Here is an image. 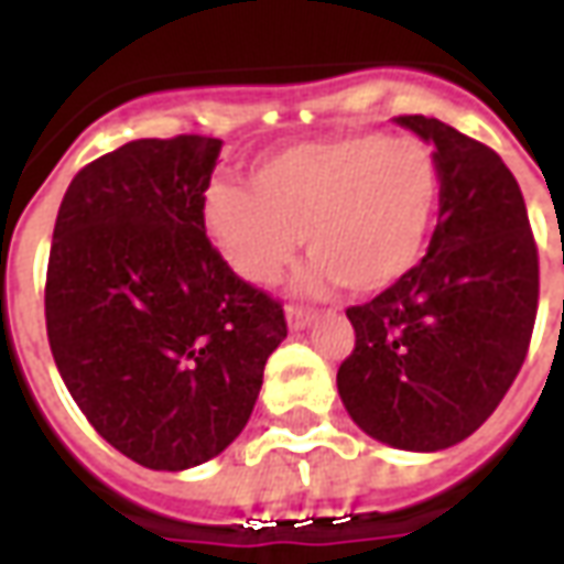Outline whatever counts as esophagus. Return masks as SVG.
<instances>
[{
	"label": "esophagus",
	"mask_w": 564,
	"mask_h": 564,
	"mask_svg": "<svg viewBox=\"0 0 564 564\" xmlns=\"http://www.w3.org/2000/svg\"><path fill=\"white\" fill-rule=\"evenodd\" d=\"M316 319V311H311V307H302V304H290L286 307V323H290V328H307V325L314 323Z\"/></svg>",
	"instance_id": "34e87169"
}]
</instances>
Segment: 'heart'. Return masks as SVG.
I'll list each match as a JSON object with an SVG mask.
<instances>
[{"label":"heart","mask_w":564,"mask_h":564,"mask_svg":"<svg viewBox=\"0 0 564 564\" xmlns=\"http://www.w3.org/2000/svg\"><path fill=\"white\" fill-rule=\"evenodd\" d=\"M248 185L212 182L199 199L203 232L241 281H278L304 236L307 290L373 295L421 260L442 173L431 143L367 131L262 154Z\"/></svg>","instance_id":"1"}]
</instances>
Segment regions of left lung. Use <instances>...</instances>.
Masks as SVG:
<instances>
[{
  "label": "left lung",
  "mask_w": 564,
  "mask_h": 564,
  "mask_svg": "<svg viewBox=\"0 0 564 564\" xmlns=\"http://www.w3.org/2000/svg\"><path fill=\"white\" fill-rule=\"evenodd\" d=\"M440 158L427 257L349 307L356 349L337 391L358 427L403 452L473 436L523 367L538 311V248L517 178L490 149L427 116H398Z\"/></svg>",
  "instance_id": "8db88e82"
}]
</instances>
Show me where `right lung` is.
<instances>
[{"label":"right lung","mask_w":564,"mask_h":564,"mask_svg":"<svg viewBox=\"0 0 564 564\" xmlns=\"http://www.w3.org/2000/svg\"><path fill=\"white\" fill-rule=\"evenodd\" d=\"M220 140H133L74 176L44 286L62 382L116 452L182 473L248 424L281 302L241 281L199 224Z\"/></svg>","instance_id":"right-lung-1"}]
</instances>
